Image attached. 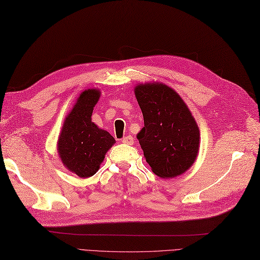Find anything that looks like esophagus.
<instances>
[{"label": "esophagus", "instance_id": "1", "mask_svg": "<svg viewBox=\"0 0 260 260\" xmlns=\"http://www.w3.org/2000/svg\"><path fill=\"white\" fill-rule=\"evenodd\" d=\"M121 142L124 143V144H133V137L132 136H125L122 138Z\"/></svg>", "mask_w": 260, "mask_h": 260}]
</instances>
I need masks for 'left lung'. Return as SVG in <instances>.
<instances>
[{
	"label": "left lung",
	"instance_id": "obj_1",
	"mask_svg": "<svg viewBox=\"0 0 260 260\" xmlns=\"http://www.w3.org/2000/svg\"><path fill=\"white\" fill-rule=\"evenodd\" d=\"M144 127L137 138L153 173L173 178L190 167L199 150V128L174 89L160 83L140 84L135 89Z\"/></svg>",
	"mask_w": 260,
	"mask_h": 260
}]
</instances>
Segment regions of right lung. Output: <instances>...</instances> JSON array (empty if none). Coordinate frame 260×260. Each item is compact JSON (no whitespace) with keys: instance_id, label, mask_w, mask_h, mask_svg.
<instances>
[{"instance_id":"obj_1","label":"right lung","mask_w":260,"mask_h":260,"mask_svg":"<svg viewBox=\"0 0 260 260\" xmlns=\"http://www.w3.org/2000/svg\"><path fill=\"white\" fill-rule=\"evenodd\" d=\"M100 96L97 89L84 90L66 118L58 142L63 164L82 178L93 176L115 143L113 136L98 128L90 119Z\"/></svg>"}]
</instances>
